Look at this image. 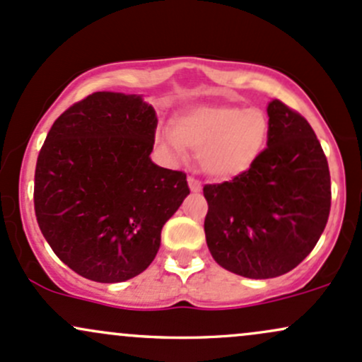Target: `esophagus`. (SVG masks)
<instances>
[{"label": "esophagus", "mask_w": 362, "mask_h": 362, "mask_svg": "<svg viewBox=\"0 0 362 362\" xmlns=\"http://www.w3.org/2000/svg\"><path fill=\"white\" fill-rule=\"evenodd\" d=\"M188 186L193 193H200L202 192V182L195 180V177H188Z\"/></svg>", "instance_id": "esophagus-1"}]
</instances>
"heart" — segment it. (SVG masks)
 Wrapping results in <instances>:
<instances>
[{"instance_id": "b5f03b06", "label": "heart", "mask_w": 362, "mask_h": 362, "mask_svg": "<svg viewBox=\"0 0 362 362\" xmlns=\"http://www.w3.org/2000/svg\"><path fill=\"white\" fill-rule=\"evenodd\" d=\"M269 131L262 108L195 105L170 120V131H158L157 143L176 160L185 158V148L195 151L207 176L233 180L259 160Z\"/></svg>"}]
</instances>
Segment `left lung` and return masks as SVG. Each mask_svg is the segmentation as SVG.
I'll return each instance as SVG.
<instances>
[{
    "mask_svg": "<svg viewBox=\"0 0 362 362\" xmlns=\"http://www.w3.org/2000/svg\"><path fill=\"white\" fill-rule=\"evenodd\" d=\"M267 148L247 173L207 185L205 238L214 260L252 279L281 276L316 247L332 205L329 169L309 122L267 103Z\"/></svg>",
    "mask_w": 362,
    "mask_h": 362,
    "instance_id": "1",
    "label": "left lung"
}]
</instances>
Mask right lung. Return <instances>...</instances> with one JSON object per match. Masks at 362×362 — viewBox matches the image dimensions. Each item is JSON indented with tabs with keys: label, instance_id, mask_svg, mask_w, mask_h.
<instances>
[{
	"label": "right lung",
	"instance_id": "obj_1",
	"mask_svg": "<svg viewBox=\"0 0 362 362\" xmlns=\"http://www.w3.org/2000/svg\"><path fill=\"white\" fill-rule=\"evenodd\" d=\"M157 114L141 95L98 91L55 120L37 157L34 209L58 259L91 281L150 266L189 195L186 174L150 158Z\"/></svg>",
	"mask_w": 362,
	"mask_h": 362
}]
</instances>
